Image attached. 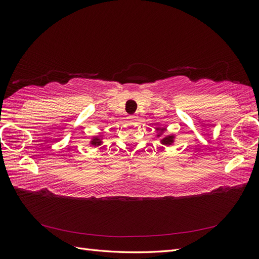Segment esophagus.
Returning a JSON list of instances; mask_svg holds the SVG:
<instances>
[{"label": "esophagus", "instance_id": "esophagus-1", "mask_svg": "<svg viewBox=\"0 0 259 259\" xmlns=\"http://www.w3.org/2000/svg\"><path fill=\"white\" fill-rule=\"evenodd\" d=\"M128 119L132 121H137V115L136 114H131L128 115Z\"/></svg>", "mask_w": 259, "mask_h": 259}]
</instances>
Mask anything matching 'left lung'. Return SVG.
<instances>
[{"mask_svg": "<svg viewBox=\"0 0 259 259\" xmlns=\"http://www.w3.org/2000/svg\"><path fill=\"white\" fill-rule=\"evenodd\" d=\"M173 138H174V136H167V137L162 139V143L164 145H169V144H171V142H173Z\"/></svg>", "mask_w": 259, "mask_h": 259, "instance_id": "obj_1", "label": "left lung"}]
</instances>
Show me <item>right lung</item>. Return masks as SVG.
<instances>
[{
  "instance_id": "add662e5",
  "label": "right lung",
  "mask_w": 259,
  "mask_h": 259,
  "mask_svg": "<svg viewBox=\"0 0 259 259\" xmlns=\"http://www.w3.org/2000/svg\"><path fill=\"white\" fill-rule=\"evenodd\" d=\"M92 145H94V146H98V145H100L101 144V140L99 139V138H97V137H95L94 138L93 140H92V143H91Z\"/></svg>"
}]
</instances>
